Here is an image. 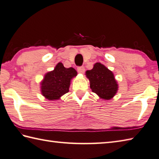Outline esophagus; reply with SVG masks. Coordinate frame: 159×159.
<instances>
[{
    "label": "esophagus",
    "instance_id": "1",
    "mask_svg": "<svg viewBox=\"0 0 159 159\" xmlns=\"http://www.w3.org/2000/svg\"><path fill=\"white\" fill-rule=\"evenodd\" d=\"M77 70H78V72H79V73L83 74L84 72H85V67H84L83 66L78 67Z\"/></svg>",
    "mask_w": 159,
    "mask_h": 159
}]
</instances>
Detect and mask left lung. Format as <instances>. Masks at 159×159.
<instances>
[{
  "mask_svg": "<svg viewBox=\"0 0 159 159\" xmlns=\"http://www.w3.org/2000/svg\"><path fill=\"white\" fill-rule=\"evenodd\" d=\"M85 75L92 92L101 98L110 100L116 94L119 85L113 72L101 63H95L91 70L86 71Z\"/></svg>",
  "mask_w": 159,
  "mask_h": 159,
  "instance_id": "left-lung-1",
  "label": "left lung"
}]
</instances>
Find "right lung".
<instances>
[{
  "mask_svg": "<svg viewBox=\"0 0 159 159\" xmlns=\"http://www.w3.org/2000/svg\"><path fill=\"white\" fill-rule=\"evenodd\" d=\"M76 75L77 71L73 67L66 68L58 63L54 70L45 74L40 83L42 95L50 101L60 99L69 92L71 80Z\"/></svg>",
  "mask_w": 159,
  "mask_h": 159,
  "instance_id": "right-lung-1",
  "label": "right lung"
}]
</instances>
